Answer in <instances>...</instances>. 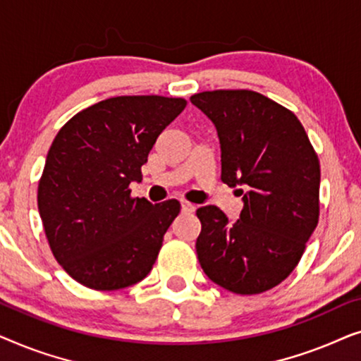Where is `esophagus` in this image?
<instances>
[{
  "instance_id": "1",
  "label": "esophagus",
  "mask_w": 361,
  "mask_h": 361,
  "mask_svg": "<svg viewBox=\"0 0 361 361\" xmlns=\"http://www.w3.org/2000/svg\"><path fill=\"white\" fill-rule=\"evenodd\" d=\"M180 207H182V212H185V214H192V212L195 210V205L190 204V202H185V200L180 202Z\"/></svg>"
}]
</instances>
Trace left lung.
I'll return each instance as SVG.
<instances>
[{"label":"left lung","mask_w":361,"mask_h":361,"mask_svg":"<svg viewBox=\"0 0 361 361\" xmlns=\"http://www.w3.org/2000/svg\"><path fill=\"white\" fill-rule=\"evenodd\" d=\"M190 102L219 133L221 182L245 190L236 221L215 205L197 210L199 263L230 293L261 294L293 273L319 224L317 152L298 116L258 92H200Z\"/></svg>","instance_id":"obj_1"}]
</instances>
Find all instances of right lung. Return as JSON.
I'll use <instances>...</instances> for the list:
<instances>
[{
  "label": "right lung",
  "instance_id": "obj_1",
  "mask_svg": "<svg viewBox=\"0 0 361 361\" xmlns=\"http://www.w3.org/2000/svg\"><path fill=\"white\" fill-rule=\"evenodd\" d=\"M185 105L161 95L106 98L54 137L39 179V214L54 258L85 288H128L156 263L180 204L152 205L131 197L130 184L142 179L157 136Z\"/></svg>",
  "mask_w": 361,
  "mask_h": 361
}]
</instances>
